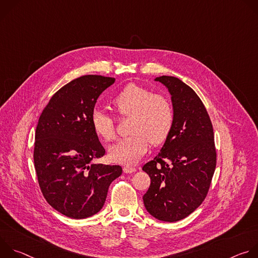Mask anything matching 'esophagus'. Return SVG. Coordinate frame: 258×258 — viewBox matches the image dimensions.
Instances as JSON below:
<instances>
[{"label": "esophagus", "instance_id": "esophagus-1", "mask_svg": "<svg viewBox=\"0 0 258 258\" xmlns=\"http://www.w3.org/2000/svg\"><path fill=\"white\" fill-rule=\"evenodd\" d=\"M137 170V168L135 166H132V165H126V166H123V171L125 173H131V172H135Z\"/></svg>", "mask_w": 258, "mask_h": 258}]
</instances>
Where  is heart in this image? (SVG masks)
Listing matches in <instances>:
<instances>
[{
	"label": "heart",
	"instance_id": "b5f03b06",
	"mask_svg": "<svg viewBox=\"0 0 258 258\" xmlns=\"http://www.w3.org/2000/svg\"><path fill=\"white\" fill-rule=\"evenodd\" d=\"M111 105L119 116H130L131 135L109 149V156L115 162L136 163L146 154L150 143H163L171 132L174 121L173 106L164 94L152 93L148 88L132 83L115 94ZM91 124L102 141L111 142L115 139V121L112 116L95 109L91 115Z\"/></svg>",
	"mask_w": 258,
	"mask_h": 258
}]
</instances>
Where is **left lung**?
Listing matches in <instances>:
<instances>
[{
    "mask_svg": "<svg viewBox=\"0 0 258 258\" xmlns=\"http://www.w3.org/2000/svg\"><path fill=\"white\" fill-rule=\"evenodd\" d=\"M155 81L171 94L174 121L159 154L143 166L151 179L143 200L155 218L173 223L204 201L216 166V149L210 117L194 90L174 77Z\"/></svg>",
    "mask_w": 258,
    "mask_h": 258,
    "instance_id": "obj_1",
    "label": "left lung"
}]
</instances>
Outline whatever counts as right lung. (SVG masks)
<instances>
[{
  "instance_id": "1",
  "label": "right lung",
  "mask_w": 258,
  "mask_h": 258,
  "mask_svg": "<svg viewBox=\"0 0 258 258\" xmlns=\"http://www.w3.org/2000/svg\"><path fill=\"white\" fill-rule=\"evenodd\" d=\"M114 82L94 75L71 81L52 96L36 125L33 162L40 189L54 209L70 218L100 211L110 183L122 173L120 165L92 163L105 149L91 115L99 96Z\"/></svg>"
}]
</instances>
